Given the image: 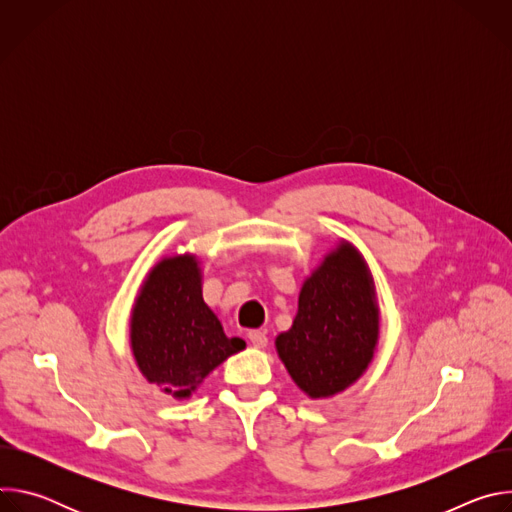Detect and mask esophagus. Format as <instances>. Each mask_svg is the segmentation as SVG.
<instances>
[{"label": "esophagus", "mask_w": 512, "mask_h": 512, "mask_svg": "<svg viewBox=\"0 0 512 512\" xmlns=\"http://www.w3.org/2000/svg\"><path fill=\"white\" fill-rule=\"evenodd\" d=\"M249 342L255 346V348H265L267 346V334L263 330H249L247 334Z\"/></svg>", "instance_id": "1"}]
</instances>
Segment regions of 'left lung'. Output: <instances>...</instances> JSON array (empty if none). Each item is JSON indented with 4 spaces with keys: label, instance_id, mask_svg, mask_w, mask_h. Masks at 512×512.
<instances>
[{
    "label": "left lung",
    "instance_id": "obj_1",
    "mask_svg": "<svg viewBox=\"0 0 512 512\" xmlns=\"http://www.w3.org/2000/svg\"><path fill=\"white\" fill-rule=\"evenodd\" d=\"M379 336V312L367 267L340 245L304 283L298 316L275 340L291 379L310 397H330L369 367Z\"/></svg>",
    "mask_w": 512,
    "mask_h": 512
}]
</instances>
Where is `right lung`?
<instances>
[{
	"instance_id": "1",
	"label": "right lung",
	"mask_w": 512,
	"mask_h": 512,
	"mask_svg": "<svg viewBox=\"0 0 512 512\" xmlns=\"http://www.w3.org/2000/svg\"><path fill=\"white\" fill-rule=\"evenodd\" d=\"M131 346L145 379L174 397H188L245 342L223 332L202 300L196 259L184 255L158 263L143 283L131 318Z\"/></svg>"
}]
</instances>
